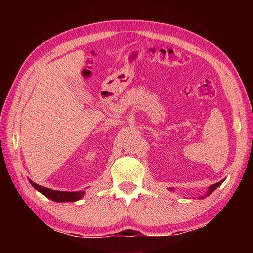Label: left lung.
<instances>
[{"instance_id": "1", "label": "left lung", "mask_w": 253, "mask_h": 253, "mask_svg": "<svg viewBox=\"0 0 253 253\" xmlns=\"http://www.w3.org/2000/svg\"><path fill=\"white\" fill-rule=\"evenodd\" d=\"M224 180H225V179H223V180H221V181L216 182V184H214V185H211V186H210V187L208 188V191H207L206 195H204V196H201V197H199V198H200V199H203V198H206V197H208V196L211 195V193H212L214 190H215L218 186H221V185L223 184ZM169 190H174V189H173V188H169Z\"/></svg>"}]
</instances>
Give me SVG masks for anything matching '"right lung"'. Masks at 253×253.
Returning <instances> with one entry per match:
<instances>
[{"instance_id": "add662e5", "label": "right lung", "mask_w": 253, "mask_h": 253, "mask_svg": "<svg viewBox=\"0 0 253 253\" xmlns=\"http://www.w3.org/2000/svg\"><path fill=\"white\" fill-rule=\"evenodd\" d=\"M29 182L32 185V187L35 188L36 190L41 192L42 195H44L46 198L51 199V200L55 201V202H75L78 201L84 196V191H60V190H53L50 189V188L46 187H42L40 185L36 184V182L29 179Z\"/></svg>"}]
</instances>
